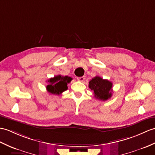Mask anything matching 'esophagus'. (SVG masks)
<instances>
[{
    "label": "esophagus",
    "instance_id": "1",
    "mask_svg": "<svg viewBox=\"0 0 155 155\" xmlns=\"http://www.w3.org/2000/svg\"><path fill=\"white\" fill-rule=\"evenodd\" d=\"M78 81H81V82H83L84 81L85 79V76H83V77H78Z\"/></svg>",
    "mask_w": 155,
    "mask_h": 155
}]
</instances>
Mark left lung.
I'll return each mask as SVG.
<instances>
[{"instance_id":"obj_1","label":"left lung","mask_w":155,"mask_h":155,"mask_svg":"<svg viewBox=\"0 0 155 155\" xmlns=\"http://www.w3.org/2000/svg\"><path fill=\"white\" fill-rule=\"evenodd\" d=\"M112 82L96 76L89 82L88 87L94 92L95 98L106 101L112 95Z\"/></svg>"}]
</instances>
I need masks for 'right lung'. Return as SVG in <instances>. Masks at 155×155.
Masks as SVG:
<instances>
[{
    "instance_id": "obj_1",
    "label": "right lung",
    "mask_w": 155,
    "mask_h": 155,
    "mask_svg": "<svg viewBox=\"0 0 155 155\" xmlns=\"http://www.w3.org/2000/svg\"><path fill=\"white\" fill-rule=\"evenodd\" d=\"M72 78L68 76H61L57 75L53 78H49L48 81L49 84L46 86V89L48 92L52 94L60 95L61 93L67 90V84L72 81Z\"/></svg>"
}]
</instances>
